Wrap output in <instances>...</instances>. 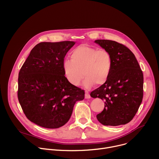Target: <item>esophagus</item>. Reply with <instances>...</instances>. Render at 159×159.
I'll list each match as a JSON object with an SVG mask.
<instances>
[{
	"label": "esophagus",
	"instance_id": "1",
	"mask_svg": "<svg viewBox=\"0 0 159 159\" xmlns=\"http://www.w3.org/2000/svg\"><path fill=\"white\" fill-rule=\"evenodd\" d=\"M85 99H90V96L89 93L87 91H86V92H85Z\"/></svg>",
	"mask_w": 159,
	"mask_h": 159
}]
</instances>
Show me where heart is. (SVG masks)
I'll return each instance as SVG.
<instances>
[{
    "label": "heart",
    "instance_id": "obj_1",
    "mask_svg": "<svg viewBox=\"0 0 159 159\" xmlns=\"http://www.w3.org/2000/svg\"><path fill=\"white\" fill-rule=\"evenodd\" d=\"M70 58L63 61L62 68L65 78L72 85H78L83 75L85 78L83 85L86 89L107 81L113 64L108 51L82 44L70 52Z\"/></svg>",
    "mask_w": 159,
    "mask_h": 159
}]
</instances>
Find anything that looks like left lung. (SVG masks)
Segmentation results:
<instances>
[{"label": "left lung", "instance_id": "left-lung-1", "mask_svg": "<svg viewBox=\"0 0 159 159\" xmlns=\"http://www.w3.org/2000/svg\"><path fill=\"white\" fill-rule=\"evenodd\" d=\"M94 42L111 54L113 63L107 81L90 93L92 98L105 101V108L97 119L105 126L127 124L142 102L143 72L134 53L124 45L109 40Z\"/></svg>", "mask_w": 159, "mask_h": 159}]
</instances>
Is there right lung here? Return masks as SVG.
Listing matches in <instances>:
<instances>
[{
  "label": "right lung",
  "instance_id": "obj_1",
  "mask_svg": "<svg viewBox=\"0 0 159 159\" xmlns=\"http://www.w3.org/2000/svg\"><path fill=\"white\" fill-rule=\"evenodd\" d=\"M72 41L41 42L34 47L18 74V98L27 118L45 128L66 124L85 92L64 76L62 64Z\"/></svg>",
  "mask_w": 159,
  "mask_h": 159
}]
</instances>
